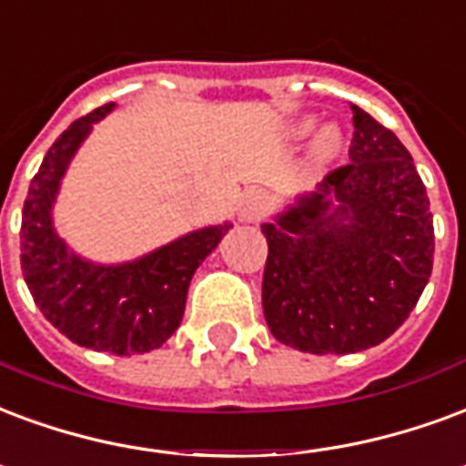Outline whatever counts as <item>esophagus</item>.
<instances>
[{"mask_svg": "<svg viewBox=\"0 0 466 466\" xmlns=\"http://www.w3.org/2000/svg\"><path fill=\"white\" fill-rule=\"evenodd\" d=\"M264 212H267V198L261 195L259 189H251V192H247L242 199V209H239L242 219L254 222V219H261Z\"/></svg>", "mask_w": 466, "mask_h": 466, "instance_id": "1", "label": "esophagus"}]
</instances>
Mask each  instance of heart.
I'll use <instances>...</instances> for the list:
<instances>
[{
  "label": "heart",
  "mask_w": 466,
  "mask_h": 466,
  "mask_svg": "<svg viewBox=\"0 0 466 466\" xmlns=\"http://www.w3.org/2000/svg\"><path fill=\"white\" fill-rule=\"evenodd\" d=\"M313 127V120H303L299 126L294 127V136L301 137L306 136L309 130ZM340 147V133L336 127H326V130H320V136L316 137V146H313V155L319 157V160H329L336 155V150Z\"/></svg>",
  "instance_id": "obj_1"
}]
</instances>
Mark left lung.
Listing matches in <instances>:
<instances>
[{
	"label": "left lung",
	"instance_id": "obj_1",
	"mask_svg": "<svg viewBox=\"0 0 466 466\" xmlns=\"http://www.w3.org/2000/svg\"><path fill=\"white\" fill-rule=\"evenodd\" d=\"M350 110V163L277 222L261 224L268 329L284 346L316 356L390 339L432 274L435 227L415 163L392 130L358 106Z\"/></svg>",
	"mask_w": 466,
	"mask_h": 466
}]
</instances>
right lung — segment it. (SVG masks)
<instances>
[{"mask_svg":"<svg viewBox=\"0 0 466 466\" xmlns=\"http://www.w3.org/2000/svg\"><path fill=\"white\" fill-rule=\"evenodd\" d=\"M113 103L74 120L44 157L22 209V271L34 303L78 346L113 356L160 348L180 326L189 279L232 224L205 227L143 259L98 267L66 249L54 232L51 205L68 160Z\"/></svg>","mask_w":466,"mask_h":466,"instance_id":"add662e5","label":"right lung"}]
</instances>
